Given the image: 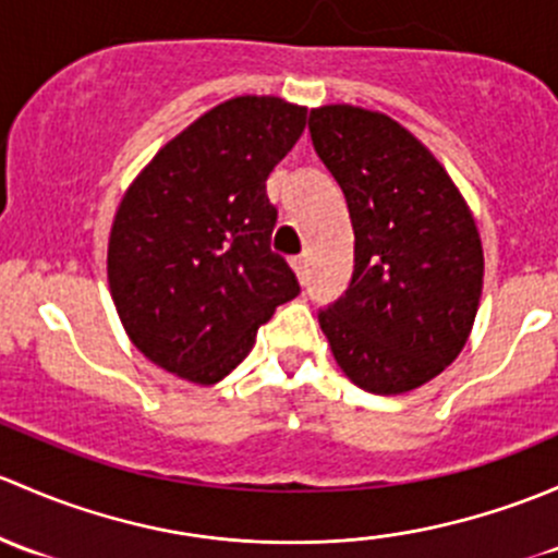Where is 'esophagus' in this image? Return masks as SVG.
<instances>
[{"mask_svg":"<svg viewBox=\"0 0 558 558\" xmlns=\"http://www.w3.org/2000/svg\"><path fill=\"white\" fill-rule=\"evenodd\" d=\"M290 266H292V271H295V277L303 279V274H306V257L303 255L290 257Z\"/></svg>","mask_w":558,"mask_h":558,"instance_id":"34e87169","label":"esophagus"}]
</instances>
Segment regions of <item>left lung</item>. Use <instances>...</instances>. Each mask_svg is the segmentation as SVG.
Segmentation results:
<instances>
[{"label": "left lung", "mask_w": 558, "mask_h": 558, "mask_svg": "<svg viewBox=\"0 0 558 558\" xmlns=\"http://www.w3.org/2000/svg\"><path fill=\"white\" fill-rule=\"evenodd\" d=\"M308 129L354 228L352 284L319 327L349 381L405 395L440 376L473 332L478 226L444 163L389 114L325 105Z\"/></svg>", "instance_id": "8db88e82"}]
</instances>
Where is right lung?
<instances>
[{"instance_id":"add662e5","label":"right lung","mask_w":558,"mask_h":558,"mask_svg":"<svg viewBox=\"0 0 558 558\" xmlns=\"http://www.w3.org/2000/svg\"><path fill=\"white\" fill-rule=\"evenodd\" d=\"M306 112L279 96H233L166 142L120 198L109 295L131 343L166 373L217 384L301 292L268 246L277 209L266 180Z\"/></svg>"}]
</instances>
